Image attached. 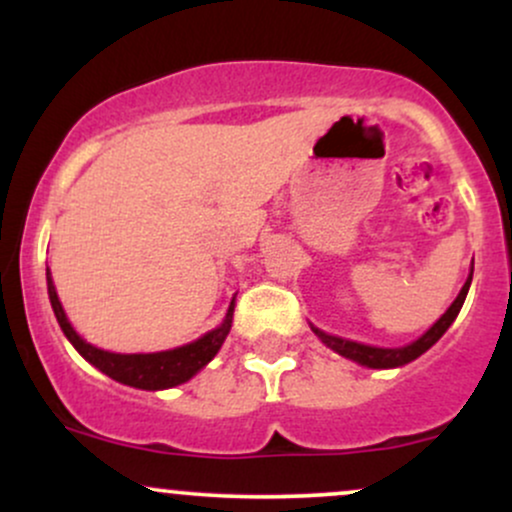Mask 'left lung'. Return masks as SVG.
Here are the masks:
<instances>
[{"label":"left lung","mask_w":512,"mask_h":512,"mask_svg":"<svg viewBox=\"0 0 512 512\" xmlns=\"http://www.w3.org/2000/svg\"><path fill=\"white\" fill-rule=\"evenodd\" d=\"M472 274H474V269H472V272H469L467 281H464L460 296H457L455 301H452V305H450L448 310H445L443 317H440L436 325H433L428 332L421 334V337L416 339V342H411L407 346H399V349H380V346H368V344L349 342V339L332 337V334H325L322 330H317V327H313V332L322 339V344L330 346V349L337 351L339 356L351 358V361L361 363V366H366V368H399V366H404V363H409V361H414V358H419L421 354H426V351L431 349V346L436 344L445 332H448V327L452 325V322H455L457 313H460V310H462L464 298H467L469 284H472Z\"/></svg>","instance_id":"left-lung-1"}]
</instances>
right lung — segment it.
<instances>
[{
	"instance_id": "1",
	"label": "right lung",
	"mask_w": 512,
	"mask_h": 512,
	"mask_svg": "<svg viewBox=\"0 0 512 512\" xmlns=\"http://www.w3.org/2000/svg\"><path fill=\"white\" fill-rule=\"evenodd\" d=\"M48 296L55 310L57 322H60L64 337L72 342V346L86 358L91 366H96L101 373L108 378L117 380V383L139 387V390H166V387H175L187 383L192 375H197L207 363L219 354L223 339L231 332L233 322V308L236 303L231 301L228 305L226 320L221 322L216 330L204 334V337L195 339V342L178 346V349L168 351H156V354H113V351H103L98 346L84 342V339L76 334V330L69 325L64 308L57 298L55 284H52V274L48 269Z\"/></svg>"
}]
</instances>
